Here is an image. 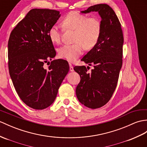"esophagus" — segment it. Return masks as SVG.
<instances>
[{
  "mask_svg": "<svg viewBox=\"0 0 147 147\" xmlns=\"http://www.w3.org/2000/svg\"><path fill=\"white\" fill-rule=\"evenodd\" d=\"M69 70L70 71H74V69H73V66L72 64L71 63H69Z\"/></svg>",
  "mask_w": 147,
  "mask_h": 147,
  "instance_id": "obj_1",
  "label": "esophagus"
}]
</instances>
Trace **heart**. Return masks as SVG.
I'll return each mask as SVG.
<instances>
[{"label": "heart", "instance_id": "1", "mask_svg": "<svg viewBox=\"0 0 147 147\" xmlns=\"http://www.w3.org/2000/svg\"><path fill=\"white\" fill-rule=\"evenodd\" d=\"M64 29L75 30L73 44H65L57 50L58 55L70 62H73L82 54L84 47L91 49L96 45L100 38L102 23L97 17H90L77 11L68 13L62 20ZM48 36L53 43L59 44L61 32L57 25H53L48 31Z\"/></svg>", "mask_w": 147, "mask_h": 147}]
</instances>
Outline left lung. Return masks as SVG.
<instances>
[{
    "label": "left lung",
    "mask_w": 147,
    "mask_h": 147,
    "mask_svg": "<svg viewBox=\"0 0 147 147\" xmlns=\"http://www.w3.org/2000/svg\"><path fill=\"white\" fill-rule=\"evenodd\" d=\"M98 12L101 18L102 30L97 44L81 61L93 66L91 72L88 66H74L81 80L76 89L81 103L91 109L103 107L110 101L117 87L123 63V35L121 24L113 10L107 4L90 7L82 13Z\"/></svg>",
    "instance_id": "8db88e82"
}]
</instances>
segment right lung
Returning a JSON list of instances; mask_svg holds the SVG:
<instances>
[{
	"label": "right lung",
	"mask_w": 147,
	"mask_h": 147,
	"mask_svg": "<svg viewBox=\"0 0 147 147\" xmlns=\"http://www.w3.org/2000/svg\"><path fill=\"white\" fill-rule=\"evenodd\" d=\"M59 11L33 9L17 24L8 42V66L16 91L21 100L35 110L52 104L69 71L67 61L55 59L48 31L60 18Z\"/></svg>",
	"instance_id": "right-lung-1"
}]
</instances>
